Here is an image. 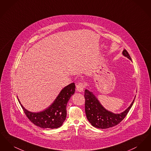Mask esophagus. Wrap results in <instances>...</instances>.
Masks as SVG:
<instances>
[{"label": "esophagus", "instance_id": "1", "mask_svg": "<svg viewBox=\"0 0 151 151\" xmlns=\"http://www.w3.org/2000/svg\"><path fill=\"white\" fill-rule=\"evenodd\" d=\"M86 86L84 84V83H79L77 85H76V91L79 92H83L84 89L85 88Z\"/></svg>", "mask_w": 151, "mask_h": 151}]
</instances>
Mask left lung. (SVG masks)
I'll use <instances>...</instances> for the list:
<instances>
[{
    "mask_svg": "<svg viewBox=\"0 0 151 151\" xmlns=\"http://www.w3.org/2000/svg\"><path fill=\"white\" fill-rule=\"evenodd\" d=\"M122 54L132 61L126 50H123ZM84 97L85 111L87 119L94 127L102 129L112 127L121 122L129 113L136 97L135 96L134 100L127 109L121 113L115 114L104 108L92 92L86 89Z\"/></svg>",
    "mask_w": 151,
    "mask_h": 151,
    "instance_id": "obj_1",
    "label": "left lung"
}]
</instances>
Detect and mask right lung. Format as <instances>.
<instances>
[{"mask_svg":"<svg viewBox=\"0 0 151 151\" xmlns=\"http://www.w3.org/2000/svg\"><path fill=\"white\" fill-rule=\"evenodd\" d=\"M75 92V83L65 86L58 94L56 99L49 108L40 112H31L21 104L25 115L37 126L43 129H57L60 127L67 116L66 106L68 101Z\"/></svg>","mask_w":151,"mask_h":151,"instance_id":"add662e5","label":"right lung"}]
</instances>
